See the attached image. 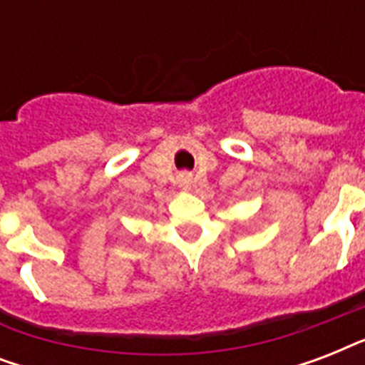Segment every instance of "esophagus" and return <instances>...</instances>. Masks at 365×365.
Listing matches in <instances>:
<instances>
[{
	"label": "esophagus",
	"instance_id": "esophagus-1",
	"mask_svg": "<svg viewBox=\"0 0 365 365\" xmlns=\"http://www.w3.org/2000/svg\"><path fill=\"white\" fill-rule=\"evenodd\" d=\"M191 180H193V178H191V174H187V172H185V174H180V178H178V183H180V187L182 189H191Z\"/></svg>",
	"mask_w": 365,
	"mask_h": 365
}]
</instances>
